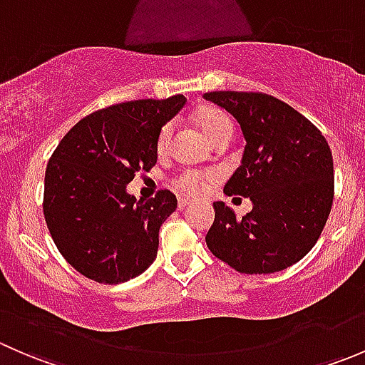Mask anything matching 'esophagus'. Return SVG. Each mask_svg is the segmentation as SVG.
Here are the masks:
<instances>
[{
	"label": "esophagus",
	"instance_id": "1",
	"mask_svg": "<svg viewBox=\"0 0 365 365\" xmlns=\"http://www.w3.org/2000/svg\"><path fill=\"white\" fill-rule=\"evenodd\" d=\"M189 203H190L189 200H183V197H180V200H178V208H180V210H183V208H185V206L189 205Z\"/></svg>",
	"mask_w": 365,
	"mask_h": 365
}]
</instances>
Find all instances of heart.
<instances>
[{
	"label": "heart",
	"mask_w": 365,
	"mask_h": 365,
	"mask_svg": "<svg viewBox=\"0 0 365 365\" xmlns=\"http://www.w3.org/2000/svg\"><path fill=\"white\" fill-rule=\"evenodd\" d=\"M194 120H196V123L200 125L201 130L205 132V135L213 145H217L219 141H230L231 135H233V123H231L230 116L222 109L205 106V108L197 109L194 113ZM171 134L173 125L165 123L160 128L159 138H157V150H159V153H164L168 150ZM210 182H212V175H205V173L197 171V169H182L171 180L173 187L185 197L201 196Z\"/></svg>",
	"instance_id": "heart-1"
}]
</instances>
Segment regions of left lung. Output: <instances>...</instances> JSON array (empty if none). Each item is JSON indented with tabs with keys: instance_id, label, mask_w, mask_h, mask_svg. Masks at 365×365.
Masks as SVG:
<instances>
[{
	"instance_id": "left-lung-1",
	"label": "left lung",
	"mask_w": 365,
	"mask_h": 365,
	"mask_svg": "<svg viewBox=\"0 0 365 365\" xmlns=\"http://www.w3.org/2000/svg\"><path fill=\"white\" fill-rule=\"evenodd\" d=\"M245 135L242 165L224 185L254 208L237 219L222 201L206 245L242 274H274L300 261L318 242L334 201V160L318 127L292 106L261 91H210Z\"/></svg>"
}]
</instances>
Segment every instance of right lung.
Returning <instances> with one entry per match:
<instances>
[{"label": "right lung", "mask_w": 365, "mask_h": 365, "mask_svg": "<svg viewBox=\"0 0 365 365\" xmlns=\"http://www.w3.org/2000/svg\"><path fill=\"white\" fill-rule=\"evenodd\" d=\"M183 95L113 104L65 134L47 162L43 217L58 251L102 284L138 277L153 263L159 230L176 210L160 189L148 201L125 192L135 173L157 164L162 125L185 106Z\"/></svg>", "instance_id": "right-lung-1"}]
</instances>
